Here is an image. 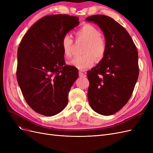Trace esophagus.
<instances>
[{
    "label": "esophagus",
    "instance_id": "34e87169",
    "mask_svg": "<svg viewBox=\"0 0 153 153\" xmlns=\"http://www.w3.org/2000/svg\"><path fill=\"white\" fill-rule=\"evenodd\" d=\"M79 76H80V77H86V75L85 73H84L83 72H82L81 71H79Z\"/></svg>",
    "mask_w": 153,
    "mask_h": 153
}]
</instances>
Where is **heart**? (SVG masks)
I'll return each mask as SVG.
<instances>
[{"label": "heart", "instance_id": "1", "mask_svg": "<svg viewBox=\"0 0 153 153\" xmlns=\"http://www.w3.org/2000/svg\"><path fill=\"white\" fill-rule=\"evenodd\" d=\"M76 39H82L86 41L82 55L73 57L68 63L80 70L89 68L94 65L95 58L97 61L102 60L106 53V43L105 39L101 36L100 31L91 24H85L75 32ZM73 45L72 37L66 34L61 41V47L64 56L69 58L71 56Z\"/></svg>", "mask_w": 153, "mask_h": 153}]
</instances>
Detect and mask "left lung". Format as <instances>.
I'll list each match as a JSON object with an SVG mask.
<instances>
[{"label":"left lung","mask_w":153,"mask_h":153,"mask_svg":"<svg viewBox=\"0 0 153 153\" xmlns=\"http://www.w3.org/2000/svg\"><path fill=\"white\" fill-rule=\"evenodd\" d=\"M103 31L106 43L104 58L87 72V98L91 108L103 115L118 112L131 98L139 74L136 46L124 27L110 16L87 17Z\"/></svg>","instance_id":"1"}]
</instances>
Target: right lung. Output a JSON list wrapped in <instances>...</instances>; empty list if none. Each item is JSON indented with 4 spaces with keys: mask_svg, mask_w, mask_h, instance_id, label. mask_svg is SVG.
Returning a JSON list of instances; mask_svg holds the SVG:
<instances>
[{
    "mask_svg": "<svg viewBox=\"0 0 153 153\" xmlns=\"http://www.w3.org/2000/svg\"><path fill=\"white\" fill-rule=\"evenodd\" d=\"M78 24L77 16L47 15L32 25L21 40L17 82L27 103L37 113L52 116L67 105L78 71L66 64L61 41Z\"/></svg>",
    "mask_w": 153,
    "mask_h": 153,
    "instance_id": "obj_1",
    "label": "right lung"
}]
</instances>
